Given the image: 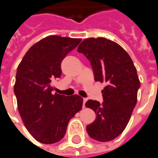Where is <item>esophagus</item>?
<instances>
[{
    "instance_id": "obj_1",
    "label": "esophagus",
    "mask_w": 158,
    "mask_h": 158,
    "mask_svg": "<svg viewBox=\"0 0 158 158\" xmlns=\"http://www.w3.org/2000/svg\"><path fill=\"white\" fill-rule=\"evenodd\" d=\"M86 101H87V99H85V98H84L83 99V107H85V102H86Z\"/></svg>"
}]
</instances>
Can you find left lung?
<instances>
[{
    "label": "left lung",
    "mask_w": 158,
    "mask_h": 158,
    "mask_svg": "<svg viewBox=\"0 0 158 158\" xmlns=\"http://www.w3.org/2000/svg\"><path fill=\"white\" fill-rule=\"evenodd\" d=\"M78 52L89 60L95 81L106 83L103 103L89 100L85 106L95 112L96 119L86 126L90 137L108 142L123 133L137 102L140 80L128 52L115 42L104 37H90Z\"/></svg>",
    "instance_id": "left-lung-1"
}]
</instances>
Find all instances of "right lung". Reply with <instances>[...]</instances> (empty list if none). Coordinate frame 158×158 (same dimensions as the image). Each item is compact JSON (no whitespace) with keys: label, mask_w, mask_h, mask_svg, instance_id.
<instances>
[{"label":"right lung","mask_w":158,"mask_h":158,"mask_svg":"<svg viewBox=\"0 0 158 158\" xmlns=\"http://www.w3.org/2000/svg\"><path fill=\"white\" fill-rule=\"evenodd\" d=\"M80 41L49 35L30 47L17 67L14 92L18 111L28 131L41 143L60 141L69 121L82 108L83 99L78 94L52 93V81L62 74L61 62Z\"/></svg>","instance_id":"1"}]
</instances>
